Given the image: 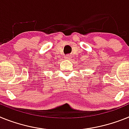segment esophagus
<instances>
[{
    "instance_id": "34e87169",
    "label": "esophagus",
    "mask_w": 129,
    "mask_h": 129,
    "mask_svg": "<svg viewBox=\"0 0 129 129\" xmlns=\"http://www.w3.org/2000/svg\"><path fill=\"white\" fill-rule=\"evenodd\" d=\"M64 58H65V59H66V60H71V55H66V56H65Z\"/></svg>"
}]
</instances>
